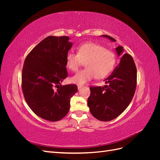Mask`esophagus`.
Wrapping results in <instances>:
<instances>
[{"label": "esophagus", "mask_w": 160, "mask_h": 160, "mask_svg": "<svg viewBox=\"0 0 160 160\" xmlns=\"http://www.w3.org/2000/svg\"><path fill=\"white\" fill-rule=\"evenodd\" d=\"M82 87H83V85H77V88H78V89H80Z\"/></svg>", "instance_id": "obj_1"}]
</instances>
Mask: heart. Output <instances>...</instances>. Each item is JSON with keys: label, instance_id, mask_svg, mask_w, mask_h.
Instances as JSON below:
<instances>
[{"label": "heart", "instance_id": "obj_1", "mask_svg": "<svg viewBox=\"0 0 160 160\" xmlns=\"http://www.w3.org/2000/svg\"><path fill=\"white\" fill-rule=\"evenodd\" d=\"M85 62L87 68L71 78L73 83L83 84L95 77L102 79L108 76L115 65L116 55L113 51L94 42L84 43L78 47L77 53L67 54V67L72 71H77Z\"/></svg>", "mask_w": 160, "mask_h": 160}]
</instances>
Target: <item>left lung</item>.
Returning <instances> with one entry per match:
<instances>
[{
    "mask_svg": "<svg viewBox=\"0 0 160 160\" xmlns=\"http://www.w3.org/2000/svg\"><path fill=\"white\" fill-rule=\"evenodd\" d=\"M102 36L115 41L110 36ZM115 49L118 56L122 57L111 75L105 79L109 85L89 88L91 94L88 104L90 112L103 122H109L122 114L132 101L136 89L137 69L133 57L128 53L123 54L122 46Z\"/></svg>",
    "mask_w": 160,
    "mask_h": 160,
    "instance_id": "8db88e82",
    "label": "left lung"
}]
</instances>
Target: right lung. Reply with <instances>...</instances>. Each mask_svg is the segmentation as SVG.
I'll return each instance as SVG.
<instances>
[{"instance_id":"obj_1","label":"right lung","mask_w":160,"mask_h":160,"mask_svg":"<svg viewBox=\"0 0 160 160\" xmlns=\"http://www.w3.org/2000/svg\"><path fill=\"white\" fill-rule=\"evenodd\" d=\"M67 36H49L28 53L22 71V90L28 107L38 117L57 122L68 113L76 85L67 78L66 57L72 47Z\"/></svg>"}]
</instances>
